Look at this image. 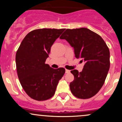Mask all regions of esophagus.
Listing matches in <instances>:
<instances>
[{
	"instance_id": "34e87169",
	"label": "esophagus",
	"mask_w": 122,
	"mask_h": 122,
	"mask_svg": "<svg viewBox=\"0 0 122 122\" xmlns=\"http://www.w3.org/2000/svg\"><path fill=\"white\" fill-rule=\"evenodd\" d=\"M70 72H71V71H70L69 70H68V69H66L65 70V73H69Z\"/></svg>"
}]
</instances>
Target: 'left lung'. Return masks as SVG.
<instances>
[{"instance_id": "1", "label": "left lung", "mask_w": 122, "mask_h": 122, "mask_svg": "<svg viewBox=\"0 0 122 122\" xmlns=\"http://www.w3.org/2000/svg\"><path fill=\"white\" fill-rule=\"evenodd\" d=\"M60 38L66 40L74 48L75 57L85 62L81 72L76 69L71 71L74 76L69 84L71 92L79 99L93 97L104 84L110 69L107 45L99 34L87 28L68 29Z\"/></svg>"}]
</instances>
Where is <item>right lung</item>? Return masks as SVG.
Here are the masks:
<instances>
[{"label":"right lung","instance_id":"right-lung-1","mask_svg":"<svg viewBox=\"0 0 122 122\" xmlns=\"http://www.w3.org/2000/svg\"><path fill=\"white\" fill-rule=\"evenodd\" d=\"M65 29H40L26 35L16 51V71L19 81L31 98L43 101L54 95L58 81L65 72L45 64L50 49Z\"/></svg>","mask_w":122,"mask_h":122}]
</instances>
